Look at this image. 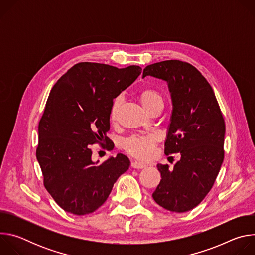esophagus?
<instances>
[{
	"label": "esophagus",
	"mask_w": 255,
	"mask_h": 255,
	"mask_svg": "<svg viewBox=\"0 0 255 255\" xmlns=\"http://www.w3.org/2000/svg\"><path fill=\"white\" fill-rule=\"evenodd\" d=\"M131 166L133 168H144V167H146V164H144V163L139 162V161H132Z\"/></svg>",
	"instance_id": "esophagus-1"
}]
</instances>
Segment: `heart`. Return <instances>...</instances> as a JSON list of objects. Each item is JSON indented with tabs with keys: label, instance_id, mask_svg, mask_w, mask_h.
Segmentation results:
<instances>
[{
	"label": "heart",
	"instance_id": "heart-1",
	"mask_svg": "<svg viewBox=\"0 0 255 255\" xmlns=\"http://www.w3.org/2000/svg\"><path fill=\"white\" fill-rule=\"evenodd\" d=\"M138 99L147 112L152 111L155 108H162L164 100L162 95L153 88H144L138 92ZM122 105V98L114 99L110 109V120L116 122L119 116V111ZM157 142V137L149 136H132L123 142L124 149L134 157L142 160L149 159L152 156L153 149Z\"/></svg>",
	"mask_w": 255,
	"mask_h": 255
}]
</instances>
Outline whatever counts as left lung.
Masks as SVG:
<instances>
[{
  "mask_svg": "<svg viewBox=\"0 0 255 255\" xmlns=\"http://www.w3.org/2000/svg\"><path fill=\"white\" fill-rule=\"evenodd\" d=\"M146 76L167 83L172 111L164 153L180 154L173 169L157 164L161 179L152 198L168 211L188 212L203 201L220 171L225 122L212 87L190 63H153L143 69L142 78Z\"/></svg>",
  "mask_w": 255,
  "mask_h": 255,
  "instance_id": "8db88e82",
  "label": "left lung"
}]
</instances>
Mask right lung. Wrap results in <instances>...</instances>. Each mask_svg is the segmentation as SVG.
I'll return each mask as SVG.
<instances>
[{"label": "right lung", "instance_id": "add662e5", "mask_svg": "<svg viewBox=\"0 0 255 255\" xmlns=\"http://www.w3.org/2000/svg\"><path fill=\"white\" fill-rule=\"evenodd\" d=\"M141 70L137 65L117 68L80 62L51 89L38 126L36 157L46 190L64 211L79 216L93 213L128 170L130 160L122 153L103 163L93 161L91 145L110 142L107 132L113 100Z\"/></svg>", "mask_w": 255, "mask_h": 255}]
</instances>
